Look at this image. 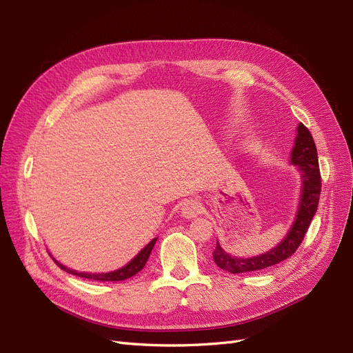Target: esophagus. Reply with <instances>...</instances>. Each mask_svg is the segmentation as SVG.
I'll return each mask as SVG.
<instances>
[{"label":"esophagus","mask_w":353,"mask_h":353,"mask_svg":"<svg viewBox=\"0 0 353 353\" xmlns=\"http://www.w3.org/2000/svg\"><path fill=\"white\" fill-rule=\"evenodd\" d=\"M200 212H201V205L196 200H187L183 203V206H181V215L187 219L196 218Z\"/></svg>","instance_id":"34e87169"}]
</instances>
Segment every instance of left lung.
<instances>
[{
  "label": "left lung",
  "instance_id": "1",
  "mask_svg": "<svg viewBox=\"0 0 353 353\" xmlns=\"http://www.w3.org/2000/svg\"><path fill=\"white\" fill-rule=\"evenodd\" d=\"M290 163L294 165L301 174V196H299L294 221L285 237L268 252L250 256V258L234 256L223 250L219 241H216L213 261L221 270L231 274L261 271L290 258L301 245L309 225H311V221L315 216L319 194H321V175H319L318 168L316 145L311 132L303 123H299L296 128Z\"/></svg>",
  "mask_w": 353,
  "mask_h": 353
}]
</instances>
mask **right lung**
Here are the masks:
<instances>
[{"label": "right lung", "instance_id": "1", "mask_svg": "<svg viewBox=\"0 0 353 353\" xmlns=\"http://www.w3.org/2000/svg\"><path fill=\"white\" fill-rule=\"evenodd\" d=\"M156 241H157V239H153L150 243L145 245V248H143L140 252H138L130 262L123 265L122 268L110 271V272H81V271H77V270L68 268L66 265L60 263L51 253L50 254H51L52 261H54L63 271H66L72 275L82 276V279H88V280H95V281H122V280H126V279H131V276H134L137 272H140L144 268V265L147 263L148 258H150V253L154 248Z\"/></svg>", "mask_w": 353, "mask_h": 353}]
</instances>
